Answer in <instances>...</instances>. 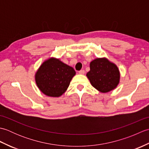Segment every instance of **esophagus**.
<instances>
[{
    "label": "esophagus",
    "mask_w": 149,
    "mask_h": 149,
    "mask_svg": "<svg viewBox=\"0 0 149 149\" xmlns=\"http://www.w3.org/2000/svg\"><path fill=\"white\" fill-rule=\"evenodd\" d=\"M84 73H85V71L84 70H81L80 71H79V74H84Z\"/></svg>",
    "instance_id": "1"
}]
</instances>
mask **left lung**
<instances>
[{
  "label": "left lung",
  "mask_w": 149,
  "mask_h": 149,
  "mask_svg": "<svg viewBox=\"0 0 149 149\" xmlns=\"http://www.w3.org/2000/svg\"><path fill=\"white\" fill-rule=\"evenodd\" d=\"M90 70L86 76L91 84L98 91L107 93L116 88L120 81V72L117 66L106 58H97L90 65Z\"/></svg>",
  "instance_id": "8db88e82"
}]
</instances>
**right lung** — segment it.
<instances>
[{
	"label": "right lung",
	"mask_w": 149,
	"mask_h": 149,
	"mask_svg": "<svg viewBox=\"0 0 149 149\" xmlns=\"http://www.w3.org/2000/svg\"><path fill=\"white\" fill-rule=\"evenodd\" d=\"M75 71L71 66L50 58L44 61L35 74L37 86L45 95L52 97L61 96L67 90Z\"/></svg>",
	"instance_id": "add662e5"
}]
</instances>
